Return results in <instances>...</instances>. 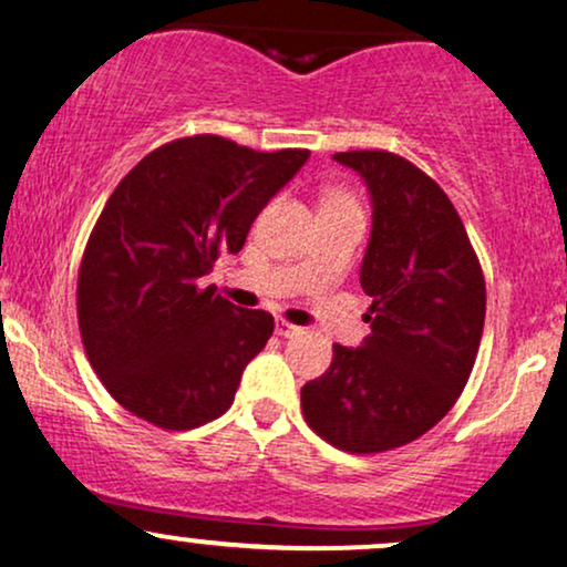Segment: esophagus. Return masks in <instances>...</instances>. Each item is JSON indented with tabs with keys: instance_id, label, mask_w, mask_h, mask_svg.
I'll return each mask as SVG.
<instances>
[{
	"instance_id": "obj_1",
	"label": "esophagus",
	"mask_w": 567,
	"mask_h": 567,
	"mask_svg": "<svg viewBox=\"0 0 567 567\" xmlns=\"http://www.w3.org/2000/svg\"><path fill=\"white\" fill-rule=\"evenodd\" d=\"M276 334L284 337V339L299 337V334H302V326H295V323H289V321H276Z\"/></svg>"
}]
</instances>
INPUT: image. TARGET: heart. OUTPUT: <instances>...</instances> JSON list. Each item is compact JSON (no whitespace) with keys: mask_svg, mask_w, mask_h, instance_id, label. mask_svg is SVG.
Segmentation results:
<instances>
[{"mask_svg":"<svg viewBox=\"0 0 567 567\" xmlns=\"http://www.w3.org/2000/svg\"><path fill=\"white\" fill-rule=\"evenodd\" d=\"M331 198H339V196H331Z\"/></svg>","mask_w":567,"mask_h":567,"instance_id":"b5f03b06","label":"heart"}]
</instances>
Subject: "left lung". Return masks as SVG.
Masks as SVG:
<instances>
[{
  "mask_svg": "<svg viewBox=\"0 0 567 567\" xmlns=\"http://www.w3.org/2000/svg\"><path fill=\"white\" fill-rule=\"evenodd\" d=\"M334 158L363 177L374 209L361 262L371 334L361 348L334 344L329 371L302 388V411L337 449L379 454L435 427L462 395L481 348L485 281L435 179L388 151Z\"/></svg>",
  "mask_w": 567,
  "mask_h": 567,
  "instance_id": "obj_1",
  "label": "left lung"
}]
</instances>
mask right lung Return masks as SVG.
Segmentation results:
<instances>
[{
  "instance_id": "1",
  "label": "right lung",
  "mask_w": 567,
  "mask_h": 567,
  "mask_svg": "<svg viewBox=\"0 0 567 567\" xmlns=\"http://www.w3.org/2000/svg\"><path fill=\"white\" fill-rule=\"evenodd\" d=\"M308 158L183 137L151 151L111 193L86 241L76 310L92 369L130 414L193 430L230 409L272 316L198 281L223 251H241L259 212Z\"/></svg>"
}]
</instances>
